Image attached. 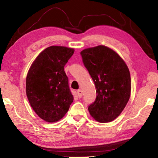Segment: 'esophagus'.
<instances>
[{"instance_id":"1","label":"esophagus","mask_w":158,"mask_h":158,"mask_svg":"<svg viewBox=\"0 0 158 158\" xmlns=\"http://www.w3.org/2000/svg\"><path fill=\"white\" fill-rule=\"evenodd\" d=\"M77 96H78L79 98H81L82 97V90L81 89H79L77 90Z\"/></svg>"}]
</instances>
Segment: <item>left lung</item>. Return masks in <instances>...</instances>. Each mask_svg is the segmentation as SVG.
I'll list each match as a JSON object with an SVG mask.
<instances>
[{
    "label": "left lung",
    "instance_id": "1",
    "mask_svg": "<svg viewBox=\"0 0 158 158\" xmlns=\"http://www.w3.org/2000/svg\"><path fill=\"white\" fill-rule=\"evenodd\" d=\"M81 55L97 93L95 101L88 108L90 116L100 123L113 121L130 97L129 69L115 51L104 45L85 49Z\"/></svg>",
    "mask_w": 158,
    "mask_h": 158
}]
</instances>
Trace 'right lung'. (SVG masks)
Here are the masks:
<instances>
[{
  "mask_svg": "<svg viewBox=\"0 0 158 158\" xmlns=\"http://www.w3.org/2000/svg\"><path fill=\"white\" fill-rule=\"evenodd\" d=\"M74 52L73 48L47 47L37 56L28 72L26 91L29 103L48 123L60 120L74 100L64 66Z\"/></svg>",
  "mask_w": 158,
  "mask_h": 158,
  "instance_id": "1",
  "label": "right lung"
}]
</instances>
